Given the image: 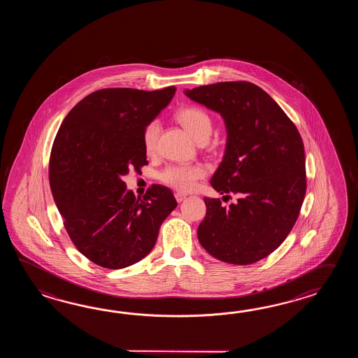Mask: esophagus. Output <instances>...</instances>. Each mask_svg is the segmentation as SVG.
I'll list each match as a JSON object with an SVG mask.
<instances>
[{
    "mask_svg": "<svg viewBox=\"0 0 358 358\" xmlns=\"http://www.w3.org/2000/svg\"><path fill=\"white\" fill-rule=\"evenodd\" d=\"M176 198L178 202H182V201L187 198V194H184V193H176Z\"/></svg>",
    "mask_w": 358,
    "mask_h": 358,
    "instance_id": "obj_1",
    "label": "esophagus"
}]
</instances>
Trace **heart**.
I'll return each mask as SVG.
<instances>
[{"label":"heart","instance_id":"b5f03b06","mask_svg":"<svg viewBox=\"0 0 358 358\" xmlns=\"http://www.w3.org/2000/svg\"><path fill=\"white\" fill-rule=\"evenodd\" d=\"M178 122L189 133L192 138L198 142L202 138H208L213 130L210 116L203 110L197 107L182 108L176 114ZM160 133V122L157 120L148 122L143 130V147L145 152L152 153L156 150L157 138ZM205 169L199 165H171L164 169L159 174L161 182L174 189L188 192L192 190L199 179L205 176Z\"/></svg>","mask_w":358,"mask_h":358}]
</instances>
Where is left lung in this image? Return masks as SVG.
<instances>
[{
  "label": "left lung",
  "mask_w": 358,
  "mask_h": 358,
  "mask_svg": "<svg viewBox=\"0 0 358 358\" xmlns=\"http://www.w3.org/2000/svg\"><path fill=\"white\" fill-rule=\"evenodd\" d=\"M184 94L220 114L227 145L211 178L236 203L203 198L198 241L215 259L251 265L274 252L296 224L306 194V160L297 128L266 92L250 82H221Z\"/></svg>",
  "instance_id": "1"
}]
</instances>
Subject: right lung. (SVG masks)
<instances>
[{
	"instance_id": "obj_1",
	"label": "right lung",
	"mask_w": 358,
	"mask_h": 358,
	"mask_svg": "<svg viewBox=\"0 0 358 358\" xmlns=\"http://www.w3.org/2000/svg\"><path fill=\"white\" fill-rule=\"evenodd\" d=\"M176 91L93 92L71 108L55 138L50 160L55 203L78 251L99 266L116 270L145 259L178 206L166 187L156 184L136 197L122 180L130 169L148 164L143 130Z\"/></svg>"
}]
</instances>
